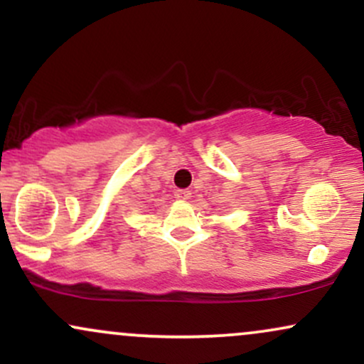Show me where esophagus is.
<instances>
[{
  "mask_svg": "<svg viewBox=\"0 0 364 364\" xmlns=\"http://www.w3.org/2000/svg\"><path fill=\"white\" fill-rule=\"evenodd\" d=\"M178 200H188L191 196V191L190 190H176V193H174Z\"/></svg>",
  "mask_w": 364,
  "mask_h": 364,
  "instance_id": "esophagus-1",
  "label": "esophagus"
}]
</instances>
